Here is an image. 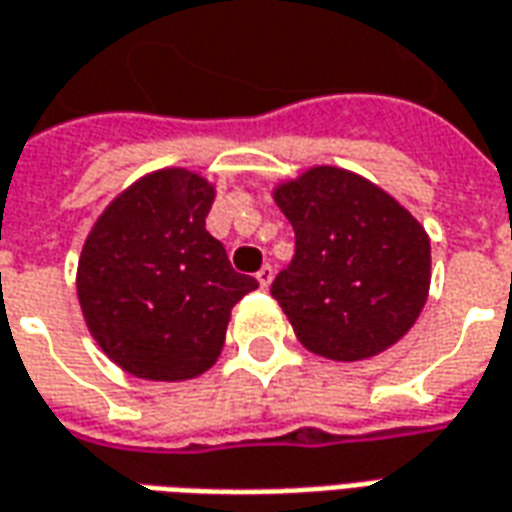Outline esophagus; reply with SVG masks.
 Here are the masks:
<instances>
[{
  "label": "esophagus",
  "instance_id": "34e87169",
  "mask_svg": "<svg viewBox=\"0 0 512 512\" xmlns=\"http://www.w3.org/2000/svg\"><path fill=\"white\" fill-rule=\"evenodd\" d=\"M255 277H257V282H260V288H268V285H271V280H274V268L266 263V266H260V271H257Z\"/></svg>",
  "mask_w": 512,
  "mask_h": 512
}]
</instances>
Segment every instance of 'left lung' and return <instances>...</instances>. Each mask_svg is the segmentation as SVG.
Wrapping results in <instances>:
<instances>
[{
  "instance_id": "left-lung-1",
  "label": "left lung",
  "mask_w": 512,
  "mask_h": 512,
  "mask_svg": "<svg viewBox=\"0 0 512 512\" xmlns=\"http://www.w3.org/2000/svg\"><path fill=\"white\" fill-rule=\"evenodd\" d=\"M296 235L271 282L296 338L330 360L380 355L416 324L430 238L405 207L352 171L318 166L274 191Z\"/></svg>"
}]
</instances>
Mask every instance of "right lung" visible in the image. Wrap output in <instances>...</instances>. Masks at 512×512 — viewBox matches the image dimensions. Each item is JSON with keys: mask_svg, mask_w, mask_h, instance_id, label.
I'll use <instances>...</instances> for the list:
<instances>
[{"mask_svg": "<svg viewBox=\"0 0 512 512\" xmlns=\"http://www.w3.org/2000/svg\"><path fill=\"white\" fill-rule=\"evenodd\" d=\"M213 196L199 174L155 171L110 202L82 246V316L102 352L135 377L177 382L207 371L232 305L257 288L207 232Z\"/></svg>", "mask_w": 512, "mask_h": 512, "instance_id": "obj_1", "label": "right lung"}]
</instances>
